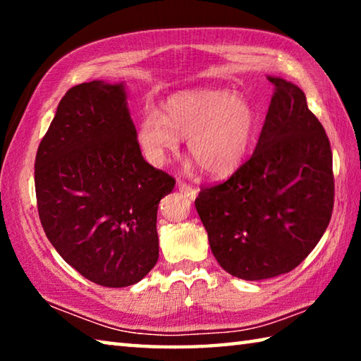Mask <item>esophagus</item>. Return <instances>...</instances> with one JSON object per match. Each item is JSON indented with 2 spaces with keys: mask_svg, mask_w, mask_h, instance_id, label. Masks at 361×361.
<instances>
[{
  "mask_svg": "<svg viewBox=\"0 0 361 361\" xmlns=\"http://www.w3.org/2000/svg\"><path fill=\"white\" fill-rule=\"evenodd\" d=\"M176 185H178V189L181 192H185L189 199H195L197 197V189L195 188H192L191 185H188V183H185V181H181V180H178V183H176Z\"/></svg>",
  "mask_w": 361,
  "mask_h": 361,
  "instance_id": "1",
  "label": "esophagus"
}]
</instances>
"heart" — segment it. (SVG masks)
<instances>
[{"mask_svg": "<svg viewBox=\"0 0 361 361\" xmlns=\"http://www.w3.org/2000/svg\"><path fill=\"white\" fill-rule=\"evenodd\" d=\"M258 113L242 95L202 89L176 94L166 102L164 114L148 109L137 127V142L145 157L161 166L180 148L186 149L204 172L215 178L239 169L255 143Z\"/></svg>", "mask_w": 361, "mask_h": 361, "instance_id": "obj_1", "label": "heart"}]
</instances>
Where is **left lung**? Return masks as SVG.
I'll return each mask as SVG.
<instances>
[{"label":"left lung","instance_id":"1","mask_svg":"<svg viewBox=\"0 0 361 361\" xmlns=\"http://www.w3.org/2000/svg\"><path fill=\"white\" fill-rule=\"evenodd\" d=\"M267 79L274 95L252 157L226 181L200 189L194 202L213 256L243 280L272 279L301 264L334 204L325 129L298 85Z\"/></svg>","mask_w":361,"mask_h":361}]
</instances>
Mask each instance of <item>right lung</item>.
I'll return each mask as SVG.
<instances>
[{
    "mask_svg": "<svg viewBox=\"0 0 361 361\" xmlns=\"http://www.w3.org/2000/svg\"><path fill=\"white\" fill-rule=\"evenodd\" d=\"M175 178L145 161L124 84L71 87L35 161L38 213L49 242L90 282L122 288L159 258L157 207Z\"/></svg>",
    "mask_w": 361,
    "mask_h": 361,
    "instance_id": "obj_1",
    "label": "right lung"
}]
</instances>
